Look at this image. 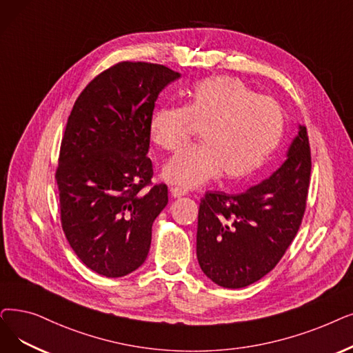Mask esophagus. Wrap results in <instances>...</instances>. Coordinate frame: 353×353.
<instances>
[{
    "instance_id": "obj_1",
    "label": "esophagus",
    "mask_w": 353,
    "mask_h": 353,
    "mask_svg": "<svg viewBox=\"0 0 353 353\" xmlns=\"http://www.w3.org/2000/svg\"><path fill=\"white\" fill-rule=\"evenodd\" d=\"M189 192L186 189H181V188H170V194L173 197H181V196H186Z\"/></svg>"
}]
</instances>
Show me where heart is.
<instances>
[{
	"label": "heart",
	"mask_w": 353,
	"mask_h": 353,
	"mask_svg": "<svg viewBox=\"0 0 353 353\" xmlns=\"http://www.w3.org/2000/svg\"><path fill=\"white\" fill-rule=\"evenodd\" d=\"M192 122L202 130V145L181 150L167 161L163 177L192 189L223 173L228 180L248 177L280 144L285 115L277 101L255 94L229 76L197 83L183 106H161L151 114L150 137L173 151L189 141Z\"/></svg>",
	"instance_id": "obj_1"
}]
</instances>
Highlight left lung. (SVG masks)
I'll list each match as a JSON object with an SVG mask.
<instances>
[{"label":"left lung","mask_w":353,"mask_h":353,"mask_svg":"<svg viewBox=\"0 0 353 353\" xmlns=\"http://www.w3.org/2000/svg\"><path fill=\"white\" fill-rule=\"evenodd\" d=\"M310 168L307 130L299 125L285 161L268 179L238 194H205L196 254L208 279L225 288H242L279 264L301 225Z\"/></svg>","instance_id":"left-lung-1"}]
</instances>
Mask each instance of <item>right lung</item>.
<instances>
[{
    "mask_svg": "<svg viewBox=\"0 0 353 353\" xmlns=\"http://www.w3.org/2000/svg\"><path fill=\"white\" fill-rule=\"evenodd\" d=\"M180 78L163 65L121 62L76 99L60 145V219L81 261L105 277H124L150 251L152 222L168 202L150 185V118L160 92Z\"/></svg>",
    "mask_w": 353,
    "mask_h": 353,
    "instance_id": "right-lung-1",
    "label": "right lung"
}]
</instances>
